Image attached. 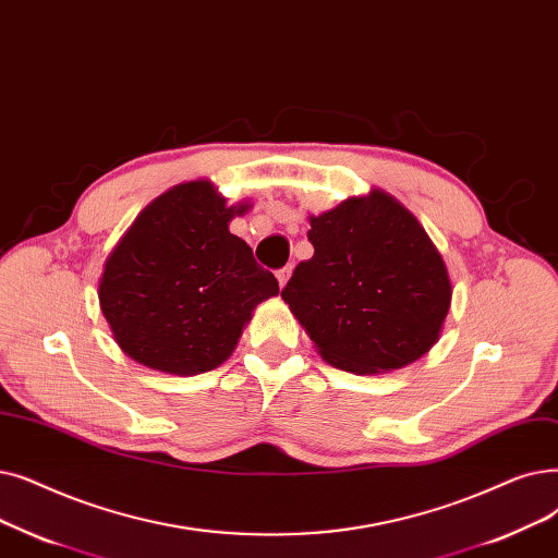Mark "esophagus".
<instances>
[{
    "instance_id": "esophagus-1",
    "label": "esophagus",
    "mask_w": 558,
    "mask_h": 558,
    "mask_svg": "<svg viewBox=\"0 0 558 558\" xmlns=\"http://www.w3.org/2000/svg\"><path fill=\"white\" fill-rule=\"evenodd\" d=\"M276 278H278L280 287H284V284H287V280L292 278V266H282V269L276 274Z\"/></svg>"
}]
</instances>
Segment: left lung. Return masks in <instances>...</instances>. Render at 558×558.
Masks as SVG:
<instances>
[{
    "label": "left lung",
    "instance_id": "8db88e82",
    "mask_svg": "<svg viewBox=\"0 0 558 558\" xmlns=\"http://www.w3.org/2000/svg\"><path fill=\"white\" fill-rule=\"evenodd\" d=\"M307 221L314 255L296 266L282 301L328 365L365 376L428 353L453 289L415 214L372 189Z\"/></svg>",
    "mask_w": 558,
    "mask_h": 558
}]
</instances>
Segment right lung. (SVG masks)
I'll list each match as a JSON object with an SVG mask.
<instances>
[{
	"mask_svg": "<svg viewBox=\"0 0 558 558\" xmlns=\"http://www.w3.org/2000/svg\"><path fill=\"white\" fill-rule=\"evenodd\" d=\"M248 209L228 205L209 180H193L136 216L107 257L98 289L120 351L175 376L223 365L253 310L280 294L274 274L228 228Z\"/></svg>",
	"mask_w": 558,
	"mask_h": 558,
	"instance_id": "obj_1",
	"label": "right lung"
}]
</instances>
